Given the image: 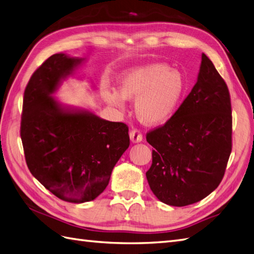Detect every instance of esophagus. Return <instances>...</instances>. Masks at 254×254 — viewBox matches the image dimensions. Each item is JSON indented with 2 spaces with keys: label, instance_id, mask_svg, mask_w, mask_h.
<instances>
[{
  "label": "esophagus",
  "instance_id": "obj_1",
  "mask_svg": "<svg viewBox=\"0 0 254 254\" xmlns=\"http://www.w3.org/2000/svg\"><path fill=\"white\" fill-rule=\"evenodd\" d=\"M129 135H130V140L132 143H139V142L142 141V134L139 130H137V129H133V130H131L130 133H129Z\"/></svg>",
  "mask_w": 254,
  "mask_h": 254
}]
</instances>
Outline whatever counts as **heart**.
Returning <instances> with one entry per match:
<instances>
[{
  "label": "heart",
  "instance_id": "heart-1",
  "mask_svg": "<svg viewBox=\"0 0 254 254\" xmlns=\"http://www.w3.org/2000/svg\"><path fill=\"white\" fill-rule=\"evenodd\" d=\"M187 90V79L178 69L166 64H147L130 67L117 78V90L102 92L110 106L124 108L134 101V112L145 125H159L174 115Z\"/></svg>",
  "mask_w": 254,
  "mask_h": 254
}]
</instances>
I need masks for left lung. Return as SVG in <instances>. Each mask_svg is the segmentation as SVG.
Segmentation results:
<instances>
[{"mask_svg": "<svg viewBox=\"0 0 254 254\" xmlns=\"http://www.w3.org/2000/svg\"><path fill=\"white\" fill-rule=\"evenodd\" d=\"M146 141L154 147L146 179L162 202L191 205L219 187L232 151L231 98L205 54L193 89L164 126L146 134Z\"/></svg>", "mask_w": 254, "mask_h": 254, "instance_id": "1", "label": "left lung"}]
</instances>
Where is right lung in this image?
I'll return each mask as SVG.
<instances>
[{"label":"right lung","instance_id":"right-lung-1","mask_svg":"<svg viewBox=\"0 0 254 254\" xmlns=\"http://www.w3.org/2000/svg\"><path fill=\"white\" fill-rule=\"evenodd\" d=\"M85 58L51 56L24 90L20 135L28 168L58 198L83 203L108 187L116 163L129 146L128 127L55 97Z\"/></svg>","mask_w":254,"mask_h":254}]
</instances>
